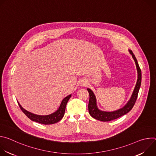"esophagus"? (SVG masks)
Masks as SVG:
<instances>
[{
	"mask_svg": "<svg viewBox=\"0 0 156 156\" xmlns=\"http://www.w3.org/2000/svg\"><path fill=\"white\" fill-rule=\"evenodd\" d=\"M87 85V83H83V84H82V86H86Z\"/></svg>",
	"mask_w": 156,
	"mask_h": 156,
	"instance_id": "esophagus-1",
	"label": "esophagus"
}]
</instances>
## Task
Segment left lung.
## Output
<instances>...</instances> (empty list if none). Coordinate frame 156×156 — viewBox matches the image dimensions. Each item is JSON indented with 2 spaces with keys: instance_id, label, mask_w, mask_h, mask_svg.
<instances>
[{
  "instance_id": "1",
  "label": "left lung",
  "mask_w": 156,
  "mask_h": 156,
  "mask_svg": "<svg viewBox=\"0 0 156 156\" xmlns=\"http://www.w3.org/2000/svg\"><path fill=\"white\" fill-rule=\"evenodd\" d=\"M128 51L129 54L131 55L133 60H135V62L136 66L137 73H138L137 81H136L134 90H133V92L131 94V96L129 100L125 105V106H123L121 108H119L115 111H112V112H107V111L101 110L98 108L97 105L96 98L94 93L91 89L87 88V90L89 94H90V101H89V104H88L89 113H90V115L92 117H93L96 120L102 121V122H109L111 120H115L116 119H118L121 116L124 115L125 114L129 112L135 104V102L137 99L140 88L141 86V71L135 55L133 54V52L131 50H128Z\"/></svg>"
}]
</instances>
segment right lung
Here are the masks:
<instances>
[{
	"instance_id": "right-lung-1",
	"label": "right lung",
	"mask_w": 156,
	"mask_h": 156,
	"mask_svg": "<svg viewBox=\"0 0 156 156\" xmlns=\"http://www.w3.org/2000/svg\"><path fill=\"white\" fill-rule=\"evenodd\" d=\"M72 94H70L65 97L62 101L60 107L58 108L54 112V113L47 115H36L34 114H33L29 111L25 110L23 107H21V105L20 104V103L18 102V104L21 108V110L23 111V112L31 120L41 123V124H44V125H51L54 124L55 123H57L59 122L63 117L64 114H65V108L66 104H67L69 99L71 98Z\"/></svg>"
}]
</instances>
